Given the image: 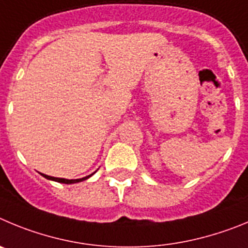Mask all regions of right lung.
<instances>
[{
  "instance_id": "add662e5",
  "label": "right lung",
  "mask_w": 248,
  "mask_h": 248,
  "mask_svg": "<svg viewBox=\"0 0 248 248\" xmlns=\"http://www.w3.org/2000/svg\"><path fill=\"white\" fill-rule=\"evenodd\" d=\"M95 173V171H93ZM93 174H90V175H88V177H84V178H80V179H64V178H55V177H50V175H46V174H42L46 179H49V180H53V182H58V183H64V184H74V183H79V182H82V180H86L89 179V178L91 177V175H93Z\"/></svg>"
}]
</instances>
